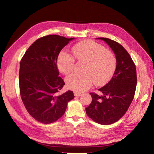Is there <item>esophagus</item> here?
<instances>
[{
    "mask_svg": "<svg viewBox=\"0 0 154 154\" xmlns=\"http://www.w3.org/2000/svg\"><path fill=\"white\" fill-rule=\"evenodd\" d=\"M81 94H82V93L80 92H78V91H75L74 92V95L75 97H80Z\"/></svg>",
    "mask_w": 154,
    "mask_h": 154,
    "instance_id": "obj_1",
    "label": "esophagus"
}]
</instances>
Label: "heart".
Masks as SVG:
<instances>
[{
  "label": "heart",
  "instance_id": "obj_1",
  "mask_svg": "<svg viewBox=\"0 0 154 154\" xmlns=\"http://www.w3.org/2000/svg\"><path fill=\"white\" fill-rule=\"evenodd\" d=\"M72 51L79 63L85 64L81 74H72L65 82L69 89L83 91L92 85H103L113 75L116 67V58L112 51L93 41H85L75 45ZM75 59L66 51H61L57 57L58 69L68 75L73 70Z\"/></svg>",
  "mask_w": 154,
  "mask_h": 154
}]
</instances>
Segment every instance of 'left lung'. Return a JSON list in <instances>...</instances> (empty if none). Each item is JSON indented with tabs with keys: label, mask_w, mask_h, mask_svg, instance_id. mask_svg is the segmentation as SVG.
I'll use <instances>...</instances> for the list:
<instances>
[{
	"label": "left lung",
	"mask_w": 154,
	"mask_h": 154,
	"mask_svg": "<svg viewBox=\"0 0 154 154\" xmlns=\"http://www.w3.org/2000/svg\"><path fill=\"white\" fill-rule=\"evenodd\" d=\"M109 44L115 54L116 67L109 83L99 89L101 94L91 93L92 102L85 110L97 123L109 125L122 118L134 97L137 75L135 63L125 49L118 42L98 38Z\"/></svg>",
	"instance_id": "obj_1"
}]
</instances>
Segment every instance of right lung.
Listing matches in <instances>:
<instances>
[{
	"label": "right lung",
	"mask_w": 154,
	"mask_h": 154,
	"mask_svg": "<svg viewBox=\"0 0 154 154\" xmlns=\"http://www.w3.org/2000/svg\"><path fill=\"white\" fill-rule=\"evenodd\" d=\"M74 38L48 35L38 38L21 59L20 94L31 116L43 124L57 121L63 115L73 91L59 94L65 83L59 76L57 60L61 50Z\"/></svg>",
	"instance_id": "obj_1"
}]
</instances>
